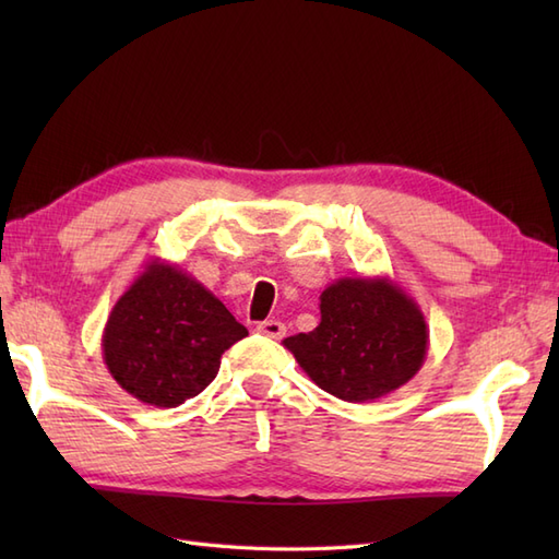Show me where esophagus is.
Listing matches in <instances>:
<instances>
[{
  "label": "esophagus",
  "mask_w": 559,
  "mask_h": 559,
  "mask_svg": "<svg viewBox=\"0 0 559 559\" xmlns=\"http://www.w3.org/2000/svg\"><path fill=\"white\" fill-rule=\"evenodd\" d=\"M257 331L269 338H283L286 336V324L278 322V319H264V322L257 324Z\"/></svg>",
  "instance_id": "1"
}]
</instances>
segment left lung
Returning <instances> with one entry per match:
<instances>
[{"label": "left lung", "mask_w": 559, "mask_h": 559, "mask_svg": "<svg viewBox=\"0 0 559 559\" xmlns=\"http://www.w3.org/2000/svg\"><path fill=\"white\" fill-rule=\"evenodd\" d=\"M322 322L283 341L312 382L348 403L382 399L418 374L430 329L384 276L338 278L319 295Z\"/></svg>", "instance_id": "1"}]
</instances>
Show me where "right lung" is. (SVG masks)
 <instances>
[{
	"label": "right lung",
	"mask_w": 559,
	"mask_h": 559,
	"mask_svg": "<svg viewBox=\"0 0 559 559\" xmlns=\"http://www.w3.org/2000/svg\"><path fill=\"white\" fill-rule=\"evenodd\" d=\"M245 336L247 329L197 278L151 259L112 307L103 360L127 394L175 408L216 379L221 355Z\"/></svg>",
	"instance_id": "right-lung-1"
}]
</instances>
